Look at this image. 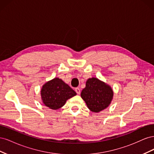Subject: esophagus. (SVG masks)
I'll return each mask as SVG.
<instances>
[{
	"label": "esophagus",
	"mask_w": 154,
	"mask_h": 154,
	"mask_svg": "<svg viewBox=\"0 0 154 154\" xmlns=\"http://www.w3.org/2000/svg\"><path fill=\"white\" fill-rule=\"evenodd\" d=\"M75 91H76V92L78 94H80V89L79 88H75Z\"/></svg>",
	"instance_id": "34e87169"
}]
</instances>
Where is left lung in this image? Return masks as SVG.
<instances>
[{
    "label": "left lung",
    "instance_id": "8db88e82",
    "mask_svg": "<svg viewBox=\"0 0 154 154\" xmlns=\"http://www.w3.org/2000/svg\"><path fill=\"white\" fill-rule=\"evenodd\" d=\"M113 95L111 87L96 78L88 79L85 88L81 92L82 98L85 101L88 109L94 112H99L107 108Z\"/></svg>",
    "mask_w": 154,
    "mask_h": 154
}]
</instances>
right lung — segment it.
<instances>
[{
    "instance_id": "add662e5",
    "label": "right lung",
    "mask_w": 154,
    "mask_h": 154,
    "mask_svg": "<svg viewBox=\"0 0 154 154\" xmlns=\"http://www.w3.org/2000/svg\"><path fill=\"white\" fill-rule=\"evenodd\" d=\"M40 92L44 104L53 110L61 108L68 99L76 95L75 91L58 78L45 83Z\"/></svg>"
}]
</instances>
